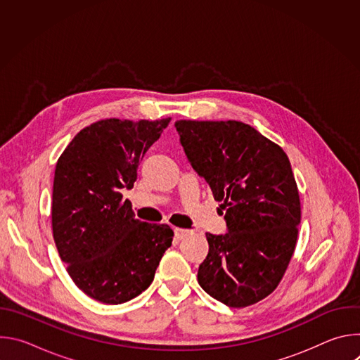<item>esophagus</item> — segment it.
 I'll use <instances>...</instances> for the list:
<instances>
[{"mask_svg": "<svg viewBox=\"0 0 360 360\" xmlns=\"http://www.w3.org/2000/svg\"><path fill=\"white\" fill-rule=\"evenodd\" d=\"M174 232H175V236H176L178 239H184L185 236H188V235L191 233V231H188V229H182V228H175V229H174Z\"/></svg>", "mask_w": 360, "mask_h": 360, "instance_id": "34e87169", "label": "esophagus"}]
</instances>
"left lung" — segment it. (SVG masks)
<instances>
[{
    "label": "left lung",
    "mask_w": 360,
    "mask_h": 360,
    "mask_svg": "<svg viewBox=\"0 0 360 360\" xmlns=\"http://www.w3.org/2000/svg\"><path fill=\"white\" fill-rule=\"evenodd\" d=\"M185 155L221 203L225 235L207 233L200 288L229 307L265 299L295 252L300 199L285 150L240 121L175 122Z\"/></svg>",
    "instance_id": "8db88e82"
}]
</instances>
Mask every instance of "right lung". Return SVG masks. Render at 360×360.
I'll return each mask as SVG.
<instances>
[{"mask_svg": "<svg viewBox=\"0 0 360 360\" xmlns=\"http://www.w3.org/2000/svg\"><path fill=\"white\" fill-rule=\"evenodd\" d=\"M171 118L101 120L61 153L53 186V235L67 272L89 297L118 304L153 281L174 231L135 218L121 189H131L145 152Z\"/></svg>", "mask_w": 360, "mask_h": 360, "instance_id": "right-lung-1", "label": "right lung"}]
</instances>
